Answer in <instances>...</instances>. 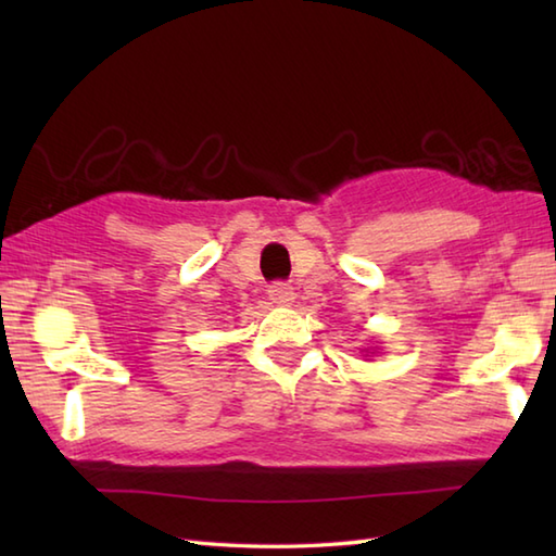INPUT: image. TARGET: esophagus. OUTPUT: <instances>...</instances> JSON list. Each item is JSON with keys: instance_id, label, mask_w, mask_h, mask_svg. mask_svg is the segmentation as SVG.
<instances>
[{"instance_id": "1", "label": "esophagus", "mask_w": 556, "mask_h": 556, "mask_svg": "<svg viewBox=\"0 0 556 556\" xmlns=\"http://www.w3.org/2000/svg\"><path fill=\"white\" fill-rule=\"evenodd\" d=\"M267 293H269V299L279 305H287L293 301V289L289 285H285V281H275Z\"/></svg>"}]
</instances>
